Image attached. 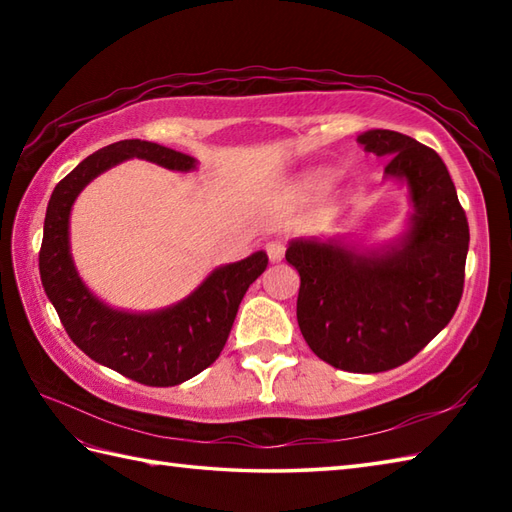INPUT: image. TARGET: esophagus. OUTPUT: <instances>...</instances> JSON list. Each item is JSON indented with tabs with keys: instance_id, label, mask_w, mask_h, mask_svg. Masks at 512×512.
I'll return each mask as SVG.
<instances>
[{
	"instance_id": "esophagus-1",
	"label": "esophagus",
	"mask_w": 512,
	"mask_h": 512,
	"mask_svg": "<svg viewBox=\"0 0 512 512\" xmlns=\"http://www.w3.org/2000/svg\"><path fill=\"white\" fill-rule=\"evenodd\" d=\"M284 253H286V244L281 242V239H270L266 244V255L270 262H281V259H284Z\"/></svg>"
}]
</instances>
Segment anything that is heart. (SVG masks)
<instances>
[{
  "instance_id": "b5f03b06",
  "label": "heart",
  "mask_w": 512,
  "mask_h": 512,
  "mask_svg": "<svg viewBox=\"0 0 512 512\" xmlns=\"http://www.w3.org/2000/svg\"><path fill=\"white\" fill-rule=\"evenodd\" d=\"M332 182H334V171L332 169H317V171L306 173V176L301 178L299 189L303 193H319L323 189H328Z\"/></svg>"
}]
</instances>
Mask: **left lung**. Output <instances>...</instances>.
Instances as JSON below:
<instances>
[{"label": "left lung", "instance_id": "8db88e82", "mask_svg": "<svg viewBox=\"0 0 512 512\" xmlns=\"http://www.w3.org/2000/svg\"><path fill=\"white\" fill-rule=\"evenodd\" d=\"M358 143L389 158L385 180L407 187L405 231L369 248L299 237L286 262L301 277L297 321L310 350L336 369L376 374L416 356L458 310L469 222L436 151L389 129H369Z\"/></svg>", "mask_w": 512, "mask_h": 512}]
</instances>
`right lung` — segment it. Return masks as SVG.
<instances>
[{"mask_svg":"<svg viewBox=\"0 0 512 512\" xmlns=\"http://www.w3.org/2000/svg\"><path fill=\"white\" fill-rule=\"evenodd\" d=\"M129 158L154 162L171 171H193L198 160L149 140H118L79 162L54 187L39 275L74 345L114 372L149 387H173L209 367L228 339L248 286L264 273L268 257L257 250L242 262L217 266L189 297L151 312L107 306L83 284L70 253L72 204L88 184Z\"/></svg>","mask_w":512,"mask_h":512,"instance_id":"right-lung-1","label":"right lung"}]
</instances>
